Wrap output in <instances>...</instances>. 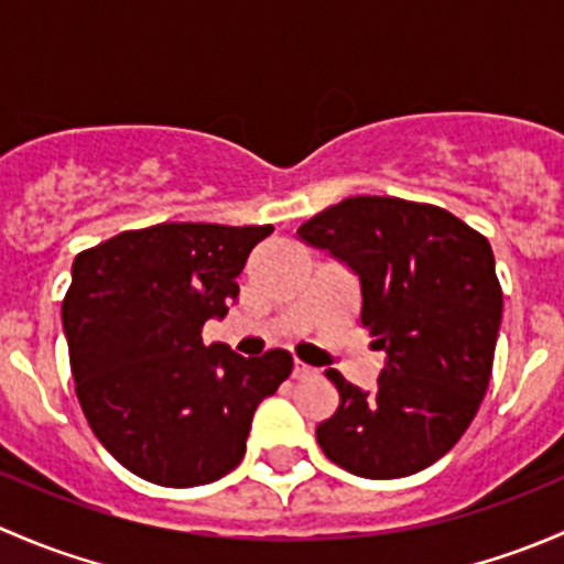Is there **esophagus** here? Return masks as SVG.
Here are the masks:
<instances>
[{"instance_id": "obj_1", "label": "esophagus", "mask_w": 564, "mask_h": 564, "mask_svg": "<svg viewBox=\"0 0 564 564\" xmlns=\"http://www.w3.org/2000/svg\"><path fill=\"white\" fill-rule=\"evenodd\" d=\"M316 368H311V366H305V362H294V368H292V377L294 379H308V377H316Z\"/></svg>"}]
</instances>
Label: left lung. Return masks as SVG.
<instances>
[{
  "label": "left lung",
  "mask_w": 564,
  "mask_h": 564,
  "mask_svg": "<svg viewBox=\"0 0 564 564\" xmlns=\"http://www.w3.org/2000/svg\"><path fill=\"white\" fill-rule=\"evenodd\" d=\"M297 237L360 278V324L382 349L373 390L338 371V409L316 425L333 464L392 480L440 460L488 390L502 289L482 235L434 204L351 196L305 220Z\"/></svg>",
  "instance_id": "left-lung-1"
}]
</instances>
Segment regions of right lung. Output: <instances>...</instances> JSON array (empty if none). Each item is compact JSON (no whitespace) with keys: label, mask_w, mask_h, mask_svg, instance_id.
Listing matches in <instances>:
<instances>
[{"label":"right lung","mask_w":564,"mask_h":564,"mask_svg":"<svg viewBox=\"0 0 564 564\" xmlns=\"http://www.w3.org/2000/svg\"><path fill=\"white\" fill-rule=\"evenodd\" d=\"M272 226L158 224L73 261L62 303L70 371L89 429L124 469L169 488L229 475L256 406L292 373V355L204 346L250 250Z\"/></svg>","instance_id":"add662e5"}]
</instances>
